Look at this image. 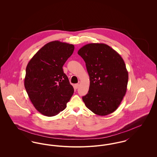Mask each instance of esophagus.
<instances>
[{
	"label": "esophagus",
	"instance_id": "obj_1",
	"mask_svg": "<svg viewBox=\"0 0 157 157\" xmlns=\"http://www.w3.org/2000/svg\"><path fill=\"white\" fill-rule=\"evenodd\" d=\"M78 87H79V83H76V84H75L74 88H75V89H78Z\"/></svg>",
	"mask_w": 157,
	"mask_h": 157
}]
</instances>
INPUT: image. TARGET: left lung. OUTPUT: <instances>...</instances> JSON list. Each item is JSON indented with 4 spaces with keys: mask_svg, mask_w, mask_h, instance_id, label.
<instances>
[{
    "mask_svg": "<svg viewBox=\"0 0 157 157\" xmlns=\"http://www.w3.org/2000/svg\"><path fill=\"white\" fill-rule=\"evenodd\" d=\"M86 63L90 88L82 97L86 106L98 115L117 110L127 90L128 72L120 54L105 44L92 43L78 51Z\"/></svg>",
    "mask_w": 157,
    "mask_h": 157,
    "instance_id": "8db88e82",
    "label": "left lung"
}]
</instances>
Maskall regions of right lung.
Instances as JSON below:
<instances>
[{"label":"right lung","instance_id":"1","mask_svg":"<svg viewBox=\"0 0 157 157\" xmlns=\"http://www.w3.org/2000/svg\"><path fill=\"white\" fill-rule=\"evenodd\" d=\"M74 45L58 40L40 48L29 60L24 85L37 111L47 117L64 110L74 90L63 66L74 51Z\"/></svg>","mask_w":157,"mask_h":157}]
</instances>
